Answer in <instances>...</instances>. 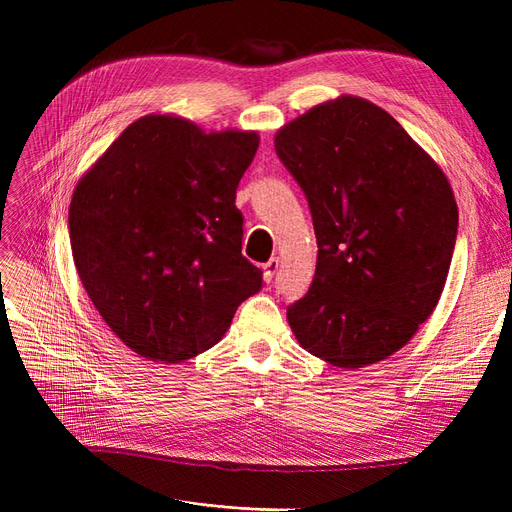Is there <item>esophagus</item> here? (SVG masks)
Returning <instances> with one entry per match:
<instances>
[{
    "label": "esophagus",
    "instance_id": "34e87169",
    "mask_svg": "<svg viewBox=\"0 0 512 512\" xmlns=\"http://www.w3.org/2000/svg\"><path fill=\"white\" fill-rule=\"evenodd\" d=\"M277 267H280V258H271L269 262H265V265H262V275H265V280L271 284L273 282V277H275V273H277Z\"/></svg>",
    "mask_w": 512,
    "mask_h": 512
}]
</instances>
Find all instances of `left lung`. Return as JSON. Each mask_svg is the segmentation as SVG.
<instances>
[{
	"mask_svg": "<svg viewBox=\"0 0 512 512\" xmlns=\"http://www.w3.org/2000/svg\"><path fill=\"white\" fill-rule=\"evenodd\" d=\"M275 153L303 190L316 275L286 316L318 359L356 369L410 342L438 305L457 203L438 164L380 106L342 96L284 126Z\"/></svg>",
	"mask_w": 512,
	"mask_h": 512,
	"instance_id": "left-lung-1",
	"label": "left lung"
}]
</instances>
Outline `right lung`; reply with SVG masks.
<instances>
[{
	"instance_id": "obj_1",
	"label": "right lung",
	"mask_w": 512,
	"mask_h": 512,
	"mask_svg": "<svg viewBox=\"0 0 512 512\" xmlns=\"http://www.w3.org/2000/svg\"><path fill=\"white\" fill-rule=\"evenodd\" d=\"M256 132L147 115L119 134L72 194L76 271L100 316L149 361L181 363L222 339L262 288L241 254L237 185Z\"/></svg>"
}]
</instances>
